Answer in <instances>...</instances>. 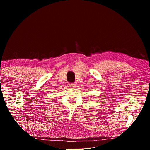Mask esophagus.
<instances>
[{"mask_svg": "<svg viewBox=\"0 0 150 150\" xmlns=\"http://www.w3.org/2000/svg\"><path fill=\"white\" fill-rule=\"evenodd\" d=\"M69 87H72V88L75 87V83H71V84H69Z\"/></svg>", "mask_w": 150, "mask_h": 150, "instance_id": "obj_1", "label": "esophagus"}]
</instances>
